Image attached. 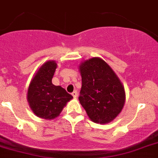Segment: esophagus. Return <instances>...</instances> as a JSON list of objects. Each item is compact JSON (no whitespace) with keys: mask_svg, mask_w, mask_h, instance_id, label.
Wrapping results in <instances>:
<instances>
[{"mask_svg":"<svg viewBox=\"0 0 158 158\" xmlns=\"http://www.w3.org/2000/svg\"><path fill=\"white\" fill-rule=\"evenodd\" d=\"M71 95H72V96L74 98H76L77 97V95H78V93H77V91H74L72 92V93H71Z\"/></svg>","mask_w":158,"mask_h":158,"instance_id":"34e87169","label":"esophagus"}]
</instances>
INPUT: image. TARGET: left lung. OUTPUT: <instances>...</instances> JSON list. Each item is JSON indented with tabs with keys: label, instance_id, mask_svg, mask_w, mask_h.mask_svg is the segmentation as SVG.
Instances as JSON below:
<instances>
[{
	"label": "left lung",
	"instance_id": "obj_1",
	"mask_svg": "<svg viewBox=\"0 0 158 158\" xmlns=\"http://www.w3.org/2000/svg\"><path fill=\"white\" fill-rule=\"evenodd\" d=\"M82 87L79 100L91 121L108 124L120 113L125 102L124 87L109 65L94 57L79 67Z\"/></svg>",
	"mask_w": 158,
	"mask_h": 158
}]
</instances>
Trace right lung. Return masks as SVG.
<instances>
[{
	"label": "right lung",
	"mask_w": 158,
	"mask_h": 158,
	"mask_svg": "<svg viewBox=\"0 0 158 158\" xmlns=\"http://www.w3.org/2000/svg\"><path fill=\"white\" fill-rule=\"evenodd\" d=\"M56 68L55 61H46L38 68L28 88L27 101L32 112L46 120L58 117L67 102L73 98L61 86L52 83Z\"/></svg>",
	"instance_id": "1"
}]
</instances>
